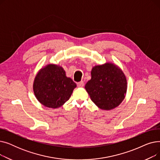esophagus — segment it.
I'll return each mask as SVG.
<instances>
[{
    "label": "esophagus",
    "mask_w": 160,
    "mask_h": 160,
    "mask_svg": "<svg viewBox=\"0 0 160 160\" xmlns=\"http://www.w3.org/2000/svg\"><path fill=\"white\" fill-rule=\"evenodd\" d=\"M77 86L80 88H82V87H83V86H84V83H83V81H81V82L77 83Z\"/></svg>",
    "instance_id": "esophagus-1"
}]
</instances>
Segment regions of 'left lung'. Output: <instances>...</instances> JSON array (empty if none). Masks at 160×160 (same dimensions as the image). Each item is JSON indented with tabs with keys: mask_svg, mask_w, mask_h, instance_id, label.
I'll return each instance as SVG.
<instances>
[{
	"mask_svg": "<svg viewBox=\"0 0 160 160\" xmlns=\"http://www.w3.org/2000/svg\"><path fill=\"white\" fill-rule=\"evenodd\" d=\"M91 79L85 86L88 93L99 108L113 110L124 100L127 90V81L122 71L112 63L93 67Z\"/></svg>",
	"mask_w": 160,
	"mask_h": 160,
	"instance_id": "8db88e82",
	"label": "left lung"
}]
</instances>
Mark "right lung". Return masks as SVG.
I'll list each match as a JSON object with an SVG mask.
<instances>
[{"label": "right lung", "instance_id": "add662e5", "mask_svg": "<svg viewBox=\"0 0 160 160\" xmlns=\"http://www.w3.org/2000/svg\"><path fill=\"white\" fill-rule=\"evenodd\" d=\"M77 84L66 77L60 65L48 64L37 74L33 89L38 101L50 108H58L69 99Z\"/></svg>", "mask_w": 160, "mask_h": 160}]
</instances>
